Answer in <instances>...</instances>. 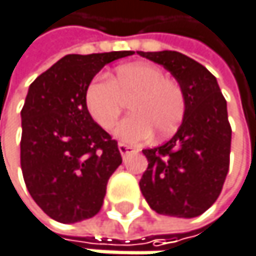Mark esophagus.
<instances>
[{"instance_id": "1", "label": "esophagus", "mask_w": 256, "mask_h": 256, "mask_svg": "<svg viewBox=\"0 0 256 256\" xmlns=\"http://www.w3.org/2000/svg\"><path fill=\"white\" fill-rule=\"evenodd\" d=\"M118 151H120V154L123 156V158L128 156V154H132V152H134L136 150L133 148V146H130V145H126V144H118Z\"/></svg>"}]
</instances>
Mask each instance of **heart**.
Masks as SVG:
<instances>
[{
  "label": "heart",
  "mask_w": 256,
  "mask_h": 256,
  "mask_svg": "<svg viewBox=\"0 0 256 256\" xmlns=\"http://www.w3.org/2000/svg\"><path fill=\"white\" fill-rule=\"evenodd\" d=\"M128 99L132 116L116 128V136L128 144L144 142L152 133L157 139L170 136L185 114V96L178 81L168 78L163 70L151 64L120 65L110 78H93L84 93L90 117L105 130L117 123L123 100Z\"/></svg>",
  "instance_id": "b5f03b06"
}]
</instances>
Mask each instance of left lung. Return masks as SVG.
<instances>
[{"mask_svg":"<svg viewBox=\"0 0 256 256\" xmlns=\"http://www.w3.org/2000/svg\"><path fill=\"white\" fill-rule=\"evenodd\" d=\"M163 65L184 90L185 114L175 136L144 150L148 168L139 180L150 208L160 215L194 218L220 197L230 166L231 126L216 78L178 52H138Z\"/></svg>","mask_w":256,"mask_h":256,"instance_id":"left-lung-1","label":"left lung"}]
</instances>
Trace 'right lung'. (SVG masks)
<instances>
[{
    "mask_svg": "<svg viewBox=\"0 0 256 256\" xmlns=\"http://www.w3.org/2000/svg\"><path fill=\"white\" fill-rule=\"evenodd\" d=\"M130 54H68L29 86L20 112V166L30 197L54 221L94 216L123 162L117 140L90 117L84 93L106 64Z\"/></svg>",
    "mask_w": 256,
    "mask_h": 256,
    "instance_id": "right-lung-1",
    "label": "right lung"
}]
</instances>
